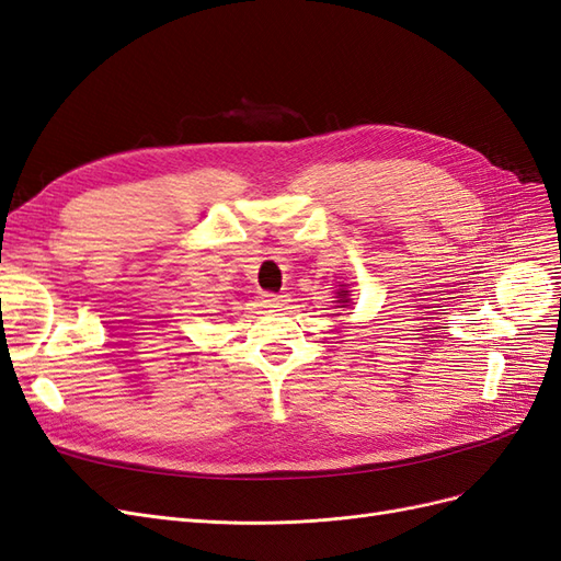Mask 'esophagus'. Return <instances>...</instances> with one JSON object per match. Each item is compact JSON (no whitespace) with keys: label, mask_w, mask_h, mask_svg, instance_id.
Instances as JSON below:
<instances>
[{"label":"esophagus","mask_w":561,"mask_h":561,"mask_svg":"<svg viewBox=\"0 0 561 561\" xmlns=\"http://www.w3.org/2000/svg\"><path fill=\"white\" fill-rule=\"evenodd\" d=\"M260 301H262V307H266V309H283L287 301V295H276V293H262L260 295Z\"/></svg>","instance_id":"obj_1"}]
</instances>
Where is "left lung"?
Instances as JSON below:
<instances>
[{
	"label": "left lung",
	"mask_w": 561,
	"mask_h": 561,
	"mask_svg": "<svg viewBox=\"0 0 561 561\" xmlns=\"http://www.w3.org/2000/svg\"><path fill=\"white\" fill-rule=\"evenodd\" d=\"M339 297H342V299H339V301H344V304L348 301V299H346V290H342V293H339Z\"/></svg>",
	"instance_id": "obj_1"
}]
</instances>
